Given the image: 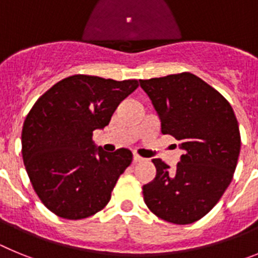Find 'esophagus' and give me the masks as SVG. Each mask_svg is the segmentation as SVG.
Listing matches in <instances>:
<instances>
[{
	"instance_id": "1",
	"label": "esophagus",
	"mask_w": 258,
	"mask_h": 258,
	"mask_svg": "<svg viewBox=\"0 0 258 258\" xmlns=\"http://www.w3.org/2000/svg\"><path fill=\"white\" fill-rule=\"evenodd\" d=\"M142 160H143V157L140 156V155H138V154H134L133 155V161H134V163H138V161H142Z\"/></svg>"
}]
</instances>
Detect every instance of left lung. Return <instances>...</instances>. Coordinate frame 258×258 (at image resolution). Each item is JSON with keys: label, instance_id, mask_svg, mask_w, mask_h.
Instances as JSON below:
<instances>
[{"label": "left lung", "instance_id": "left-lung-1", "mask_svg": "<svg viewBox=\"0 0 258 258\" xmlns=\"http://www.w3.org/2000/svg\"><path fill=\"white\" fill-rule=\"evenodd\" d=\"M161 121V133L181 142L174 169L154 159L156 175L142 187L150 211L164 221L188 225L221 199L240 152V132L227 99L190 72L140 80Z\"/></svg>", "mask_w": 258, "mask_h": 258}]
</instances>
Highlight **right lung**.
<instances>
[{
	"mask_svg": "<svg viewBox=\"0 0 258 258\" xmlns=\"http://www.w3.org/2000/svg\"><path fill=\"white\" fill-rule=\"evenodd\" d=\"M137 88L138 80L74 75L33 104L23 124V161L32 187L50 212L83 220L108 204L133 155L127 149L95 150L93 132L108 125L118 104Z\"/></svg>",
	"mask_w": 258,
	"mask_h": 258,
	"instance_id": "1",
	"label": "right lung"
}]
</instances>
